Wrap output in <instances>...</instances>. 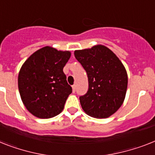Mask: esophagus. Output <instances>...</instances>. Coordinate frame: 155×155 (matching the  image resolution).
I'll return each mask as SVG.
<instances>
[{"label": "esophagus", "mask_w": 155, "mask_h": 155, "mask_svg": "<svg viewBox=\"0 0 155 155\" xmlns=\"http://www.w3.org/2000/svg\"><path fill=\"white\" fill-rule=\"evenodd\" d=\"M72 89H73V93H75V91H76V85H72Z\"/></svg>", "instance_id": "1"}]
</instances>
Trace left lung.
<instances>
[{
  "label": "left lung",
  "mask_w": 155,
  "mask_h": 155,
  "mask_svg": "<svg viewBox=\"0 0 155 155\" xmlns=\"http://www.w3.org/2000/svg\"><path fill=\"white\" fill-rule=\"evenodd\" d=\"M76 59L86 71L89 89L80 97L87 115L108 118L120 108L127 88V74L119 58L104 45L74 51Z\"/></svg>",
  "instance_id": "1"
}]
</instances>
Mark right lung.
<instances>
[{
  "label": "right lung",
  "mask_w": 155,
  "mask_h": 155,
  "mask_svg": "<svg viewBox=\"0 0 155 155\" xmlns=\"http://www.w3.org/2000/svg\"><path fill=\"white\" fill-rule=\"evenodd\" d=\"M71 53L51 47L38 50L24 62L18 75V88L25 108L33 116L49 119L62 112L72 88L63 67Z\"/></svg>",
  "instance_id": "right-lung-1"
}]
</instances>
